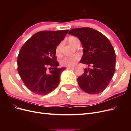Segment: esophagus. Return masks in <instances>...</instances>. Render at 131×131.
<instances>
[{"label":"esophagus","instance_id":"34e87169","mask_svg":"<svg viewBox=\"0 0 131 131\" xmlns=\"http://www.w3.org/2000/svg\"><path fill=\"white\" fill-rule=\"evenodd\" d=\"M74 68H75V67H68L67 68V69H74Z\"/></svg>","mask_w":131,"mask_h":131}]
</instances>
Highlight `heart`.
<instances>
[{
  "mask_svg": "<svg viewBox=\"0 0 131 131\" xmlns=\"http://www.w3.org/2000/svg\"><path fill=\"white\" fill-rule=\"evenodd\" d=\"M68 41L71 45L74 46L75 43L79 41V39L75 37H70L68 39ZM61 50V44L58 45L56 48V53L58 55L60 53ZM80 56L79 55H75L73 56H64L60 59V63L62 66L70 67L74 66L76 63L80 59Z\"/></svg>",
  "mask_w": 131,
  "mask_h": 131,
  "instance_id": "b5f03b06",
  "label": "heart"
}]
</instances>
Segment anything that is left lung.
Listing matches in <instances>:
<instances>
[{
	"label": "left lung",
	"mask_w": 131,
	"mask_h": 131,
	"mask_svg": "<svg viewBox=\"0 0 131 131\" xmlns=\"http://www.w3.org/2000/svg\"><path fill=\"white\" fill-rule=\"evenodd\" d=\"M68 34L77 37L84 48L80 63L91 67L84 69V74L78 78L79 86L89 94L101 93L115 73L116 56L112 43L104 35L91 28L73 29Z\"/></svg>",
	"instance_id": "left-lung-1"
}]
</instances>
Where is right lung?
<instances>
[{"mask_svg": "<svg viewBox=\"0 0 131 131\" xmlns=\"http://www.w3.org/2000/svg\"><path fill=\"white\" fill-rule=\"evenodd\" d=\"M68 31H39L21 47L17 57L18 72L26 86L32 92L46 95L58 85L61 74L66 68H58L55 51Z\"/></svg>", "mask_w": 131, "mask_h": 131, "instance_id": "right-lung-1", "label": "right lung"}]
</instances>
